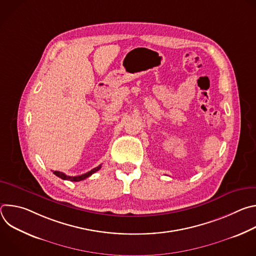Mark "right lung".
Wrapping results in <instances>:
<instances>
[{
    "label": "right lung",
    "mask_w": 256,
    "mask_h": 256,
    "mask_svg": "<svg viewBox=\"0 0 256 256\" xmlns=\"http://www.w3.org/2000/svg\"><path fill=\"white\" fill-rule=\"evenodd\" d=\"M100 168H101V165H99V166L93 168L92 170L88 171L87 173L82 174V175H79V176H68V175H66L64 173L60 172V171H54V174L56 175L58 177L64 179V180H70V181H76V182H77V181H81V180H84V179L88 178V177L91 176L93 173H95L96 171H98Z\"/></svg>",
    "instance_id": "obj_1"
}]
</instances>
